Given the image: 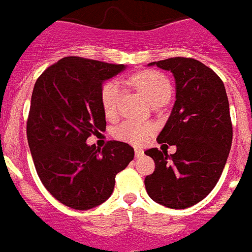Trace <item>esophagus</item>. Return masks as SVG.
Listing matches in <instances>:
<instances>
[{"label": "esophagus", "mask_w": 252, "mask_h": 252, "mask_svg": "<svg viewBox=\"0 0 252 252\" xmlns=\"http://www.w3.org/2000/svg\"><path fill=\"white\" fill-rule=\"evenodd\" d=\"M143 150H141V148H135V156L136 157H141V156H143Z\"/></svg>", "instance_id": "34e87169"}]
</instances>
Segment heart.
<instances>
[{
  "label": "heart",
  "mask_w": 252,
  "mask_h": 252,
  "mask_svg": "<svg viewBox=\"0 0 252 252\" xmlns=\"http://www.w3.org/2000/svg\"><path fill=\"white\" fill-rule=\"evenodd\" d=\"M130 83L140 90L148 102L155 101L159 97H169L171 85L166 76L156 71H142L131 78ZM122 99V89L117 81L107 83L102 88L101 104L105 115L107 117H114L119 111ZM152 132V125L146 122L126 121L116 128V137L125 142L132 145H141L147 140Z\"/></svg>",
  "instance_id": "b5f03b06"
}]
</instances>
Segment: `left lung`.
Returning a JSON list of instances; mask_svg holds the SVG:
<instances>
[{"instance_id":"left-lung-1","label":"left lung","mask_w":252,"mask_h":252,"mask_svg":"<svg viewBox=\"0 0 252 252\" xmlns=\"http://www.w3.org/2000/svg\"><path fill=\"white\" fill-rule=\"evenodd\" d=\"M148 65L174 76L176 101L157 141L177 151H146L156 163L145 178L146 190L158 204L186 209L213 190L226 163L232 141L229 100L221 79L202 62L176 57Z\"/></svg>"}]
</instances>
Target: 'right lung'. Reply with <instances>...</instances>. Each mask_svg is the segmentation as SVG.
Here are the masks:
<instances>
[{
    "label": "right lung",
    "mask_w": 252,
    "mask_h": 252,
    "mask_svg": "<svg viewBox=\"0 0 252 252\" xmlns=\"http://www.w3.org/2000/svg\"><path fill=\"white\" fill-rule=\"evenodd\" d=\"M125 69L66 57L35 81L28 145L43 186L66 207L88 210L106 202L116 174L133 159L135 151L127 143L110 141L102 150L86 143L89 136L106 128L102 84Z\"/></svg>",
    "instance_id": "add662e5"
}]
</instances>
